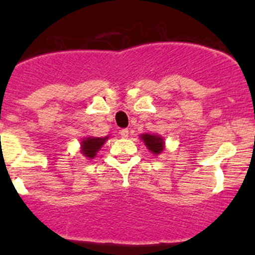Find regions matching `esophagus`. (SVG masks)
<instances>
[{
	"label": "esophagus",
	"instance_id": "34e87169",
	"mask_svg": "<svg viewBox=\"0 0 255 255\" xmlns=\"http://www.w3.org/2000/svg\"><path fill=\"white\" fill-rule=\"evenodd\" d=\"M120 134H121L122 137H128V135H129V130H128L127 128H125V129L120 130Z\"/></svg>",
	"mask_w": 255,
	"mask_h": 255
}]
</instances>
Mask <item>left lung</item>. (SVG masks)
<instances>
[{"mask_svg": "<svg viewBox=\"0 0 255 255\" xmlns=\"http://www.w3.org/2000/svg\"><path fill=\"white\" fill-rule=\"evenodd\" d=\"M141 140H144L146 147L150 150L153 154H159L162 153V151L164 150V139L159 135H154V134H141L140 135Z\"/></svg>", "mask_w": 255, "mask_h": 255, "instance_id": "obj_1", "label": "left lung"}]
</instances>
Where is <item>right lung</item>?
Instances as JSON below:
<instances>
[{
  "instance_id": "obj_1",
  "label": "right lung",
  "mask_w": 255,
  "mask_h": 255,
  "mask_svg": "<svg viewBox=\"0 0 255 255\" xmlns=\"http://www.w3.org/2000/svg\"><path fill=\"white\" fill-rule=\"evenodd\" d=\"M108 137H95V136H89L85 137L81 141V153L84 154L85 157L89 158V159H92V158L96 157L97 152L101 150L102 146L104 145V142L107 141Z\"/></svg>"
}]
</instances>
